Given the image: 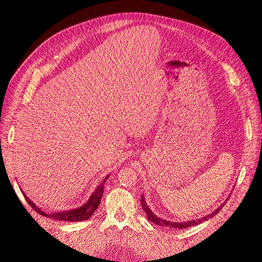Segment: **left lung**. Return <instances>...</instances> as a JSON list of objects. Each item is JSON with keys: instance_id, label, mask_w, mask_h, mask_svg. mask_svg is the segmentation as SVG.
Masks as SVG:
<instances>
[{"instance_id": "obj_1", "label": "left lung", "mask_w": 262, "mask_h": 262, "mask_svg": "<svg viewBox=\"0 0 262 262\" xmlns=\"http://www.w3.org/2000/svg\"><path fill=\"white\" fill-rule=\"evenodd\" d=\"M227 200H228V199H227ZM225 203H226V201H225L224 203H222L215 211H213L212 213L209 214V215L203 216V217H201V219H195V220L187 221V222H171V221H167V220H163V219H161L160 216L155 215V214L152 212V210H150V209L147 207V203H146V201H145V199H144V195L142 194V196H141L142 208H143V210H144V212H145V214H146V216H147L148 221L152 222V223H154V224L161 225V226H163V227L172 228V229H173V228L182 229V228L191 227V226H194V225H198V224L202 223V222H204V221H208L209 219H211V217H213L214 215H215V214H217V213L221 211V209L224 207Z\"/></svg>"}]
</instances>
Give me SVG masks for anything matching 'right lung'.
Masks as SVG:
<instances>
[{
	"label": "right lung",
	"mask_w": 262,
	"mask_h": 262,
	"mask_svg": "<svg viewBox=\"0 0 262 262\" xmlns=\"http://www.w3.org/2000/svg\"><path fill=\"white\" fill-rule=\"evenodd\" d=\"M108 177H109V175L96 188V190H95V192L91 195L89 201H87L84 205H82V207L77 208V209H74V210H68V211L55 212V213L49 214V213H46L41 209H39L38 207H36V204L33 201H31L30 199H28L27 195L25 193H24V196H25V199L30 204L31 208H33L34 210H36L39 214H41V215H43L46 217H49V219H52V220H57V221H63V222L85 221V220H89L93 215V213L96 211V209L98 208V205L100 204L101 196H102V193H104V184H105V181L107 180ZM21 192H24V191H21Z\"/></svg>",
	"instance_id": "1"
}]
</instances>
